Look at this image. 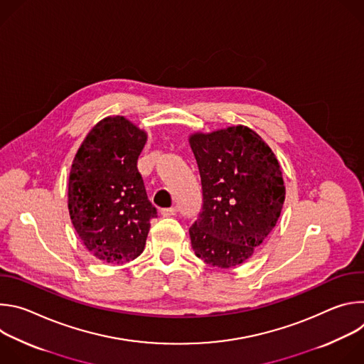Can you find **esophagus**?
<instances>
[{"instance_id":"esophagus-1","label":"esophagus","mask_w":364,"mask_h":364,"mask_svg":"<svg viewBox=\"0 0 364 364\" xmlns=\"http://www.w3.org/2000/svg\"><path fill=\"white\" fill-rule=\"evenodd\" d=\"M176 213H177V207H168V209L161 210L163 216H174Z\"/></svg>"}]
</instances>
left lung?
Listing matches in <instances>:
<instances>
[{
    "label": "left lung",
    "mask_w": 364,
    "mask_h": 364,
    "mask_svg": "<svg viewBox=\"0 0 364 364\" xmlns=\"http://www.w3.org/2000/svg\"><path fill=\"white\" fill-rule=\"evenodd\" d=\"M203 204L190 232L205 264L233 268L249 259L275 228L285 200L282 173L271 148L239 125L194 134Z\"/></svg>",
    "instance_id": "8db88e82"
}]
</instances>
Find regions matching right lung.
<instances>
[{
	"label": "right lung",
	"mask_w": 364,
	"mask_h": 364,
	"mask_svg": "<svg viewBox=\"0 0 364 364\" xmlns=\"http://www.w3.org/2000/svg\"><path fill=\"white\" fill-rule=\"evenodd\" d=\"M146 134L124 117L100 121L85 138L69 177L72 223L87 250L122 265L145 246L157 209L146 196L136 163Z\"/></svg>",
	"instance_id": "right-lung-1"
}]
</instances>
